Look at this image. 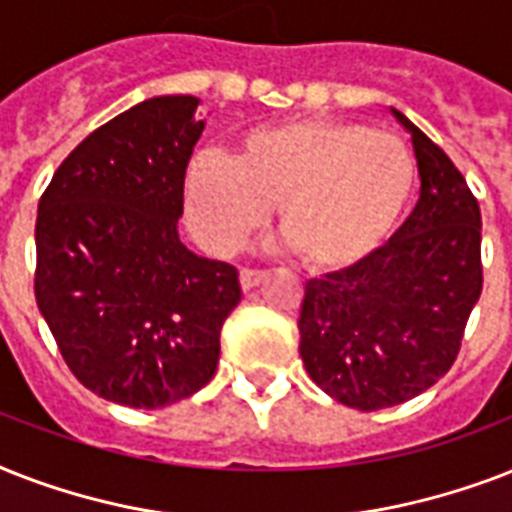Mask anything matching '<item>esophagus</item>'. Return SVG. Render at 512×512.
<instances>
[{
  "label": "esophagus",
  "mask_w": 512,
  "mask_h": 512,
  "mask_svg": "<svg viewBox=\"0 0 512 512\" xmlns=\"http://www.w3.org/2000/svg\"><path fill=\"white\" fill-rule=\"evenodd\" d=\"M265 279L263 271H249V268H244V271L239 273V281H241V289L244 292H249V289H255L260 281Z\"/></svg>",
  "instance_id": "esophagus-1"
}]
</instances>
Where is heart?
I'll list each match as a JSON object with an SVG mask.
<instances>
[{
    "instance_id": "heart-1",
    "label": "heart",
    "mask_w": 512,
    "mask_h": 512,
    "mask_svg": "<svg viewBox=\"0 0 512 512\" xmlns=\"http://www.w3.org/2000/svg\"><path fill=\"white\" fill-rule=\"evenodd\" d=\"M414 191L417 162L404 140L337 119L252 130L236 156L201 148L185 167V209L204 247L231 255L276 204L284 244L321 273L380 255Z\"/></svg>"
}]
</instances>
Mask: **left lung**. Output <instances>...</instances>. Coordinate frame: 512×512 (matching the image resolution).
<instances>
[{
  "label": "left lung",
  "instance_id": "obj_1",
  "mask_svg": "<svg viewBox=\"0 0 512 512\" xmlns=\"http://www.w3.org/2000/svg\"><path fill=\"white\" fill-rule=\"evenodd\" d=\"M390 114L412 135L420 201L374 260L308 281L297 321L311 380L361 412L404 404L449 372L484 287L476 196L420 127Z\"/></svg>",
  "mask_w": 512,
  "mask_h": 512
}]
</instances>
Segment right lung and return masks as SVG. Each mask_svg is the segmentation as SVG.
<instances>
[{
    "instance_id": "add662e5",
    "label": "right lung",
    "mask_w": 512,
    "mask_h": 512,
    "mask_svg": "<svg viewBox=\"0 0 512 512\" xmlns=\"http://www.w3.org/2000/svg\"><path fill=\"white\" fill-rule=\"evenodd\" d=\"M199 98L159 95L87 135L36 212V305L84 388L162 409L204 388L239 271L185 247L183 180Z\"/></svg>"
}]
</instances>
